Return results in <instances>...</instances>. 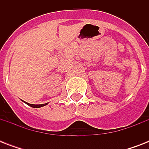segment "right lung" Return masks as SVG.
Returning <instances> with one entry per match:
<instances>
[{
	"instance_id": "obj_1",
	"label": "right lung",
	"mask_w": 149,
	"mask_h": 149,
	"mask_svg": "<svg viewBox=\"0 0 149 149\" xmlns=\"http://www.w3.org/2000/svg\"><path fill=\"white\" fill-rule=\"evenodd\" d=\"M29 106L31 107H34V108H38V107H41L45 106V105H47L48 104H29V103H26Z\"/></svg>"
}]
</instances>
